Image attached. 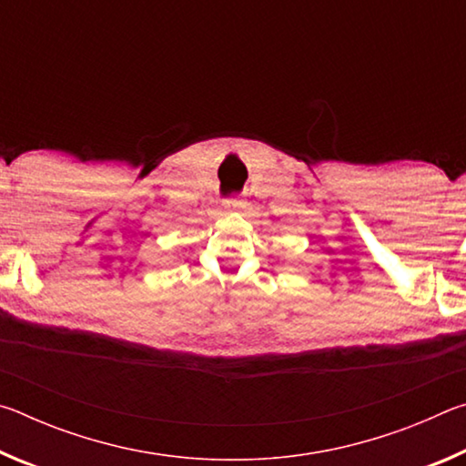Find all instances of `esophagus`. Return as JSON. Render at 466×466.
Listing matches in <instances>:
<instances>
[{
	"label": "esophagus",
	"instance_id": "1",
	"mask_svg": "<svg viewBox=\"0 0 466 466\" xmlns=\"http://www.w3.org/2000/svg\"><path fill=\"white\" fill-rule=\"evenodd\" d=\"M224 208L228 211H240L244 208V201L240 199V197H232V199H226L224 201Z\"/></svg>",
	"mask_w": 466,
	"mask_h": 466
}]
</instances>
